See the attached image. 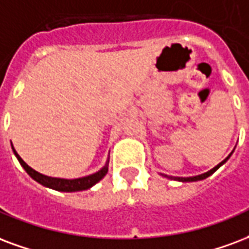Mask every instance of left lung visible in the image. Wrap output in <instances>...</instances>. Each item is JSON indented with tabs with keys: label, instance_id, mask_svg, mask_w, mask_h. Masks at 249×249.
<instances>
[{
	"label": "left lung",
	"instance_id": "obj_1",
	"mask_svg": "<svg viewBox=\"0 0 249 249\" xmlns=\"http://www.w3.org/2000/svg\"><path fill=\"white\" fill-rule=\"evenodd\" d=\"M231 154H232V153H231ZM231 154H230V156H228L227 158H224V160H223V161L220 162V163H219V165H216V166H215V167H213V169H211V170L207 171V173H203V174H200V176L187 177V178H183V177H169V176H165V174H163V177H167V178H174V179H177V181H181V182H194V181H200V179H204V178H207V177H210V176H211V174H213V173H215V171L218 170L219 167L222 166V165H223V163H224V162H227L228 158L231 157Z\"/></svg>",
	"mask_w": 249,
	"mask_h": 249
}]
</instances>
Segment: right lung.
I'll return each instance as SVG.
<instances>
[{
	"mask_svg": "<svg viewBox=\"0 0 249 249\" xmlns=\"http://www.w3.org/2000/svg\"><path fill=\"white\" fill-rule=\"evenodd\" d=\"M12 149L14 154H16L17 160L19 161L21 166L26 170V173L29 176L36 181L40 185L46 186V187H50V189H54L56 191H66V193H72V191H82L87 190V189H91L92 186L96 185L97 182L101 181L104 176L108 173V162L107 161L106 166H103L99 171L93 173L91 176L82 177V178H75V179H64V178H54V177H47L40 174L38 171H36L34 169H31L26 162L23 161L19 154L16 152V149L12 145Z\"/></svg>",
	"mask_w": 249,
	"mask_h": 249,
	"instance_id": "obj_1",
	"label": "right lung"
}]
</instances>
